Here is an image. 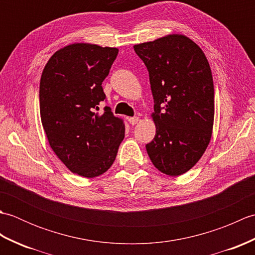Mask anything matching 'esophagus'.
<instances>
[{"instance_id": "34e87169", "label": "esophagus", "mask_w": 255, "mask_h": 255, "mask_svg": "<svg viewBox=\"0 0 255 255\" xmlns=\"http://www.w3.org/2000/svg\"><path fill=\"white\" fill-rule=\"evenodd\" d=\"M128 122H129V124H130V125H136V124H138V122H139V117L134 116V117L128 118Z\"/></svg>"}]
</instances>
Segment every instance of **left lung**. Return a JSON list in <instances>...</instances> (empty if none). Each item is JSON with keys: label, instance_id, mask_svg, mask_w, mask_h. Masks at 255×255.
I'll list each match as a JSON object with an SVG mask.
<instances>
[{"label": "left lung", "instance_id": "8db88e82", "mask_svg": "<svg viewBox=\"0 0 255 255\" xmlns=\"http://www.w3.org/2000/svg\"><path fill=\"white\" fill-rule=\"evenodd\" d=\"M149 71L155 136L145 145L160 172L178 176L202 158L210 142L215 91L205 53L188 37L171 34L133 46Z\"/></svg>", "mask_w": 255, "mask_h": 255}]
</instances>
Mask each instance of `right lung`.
I'll use <instances>...</instances> for the list:
<instances>
[{"instance_id": "add662e5", "label": "right lung", "mask_w": 255, "mask_h": 255, "mask_svg": "<svg viewBox=\"0 0 255 255\" xmlns=\"http://www.w3.org/2000/svg\"><path fill=\"white\" fill-rule=\"evenodd\" d=\"M117 53V48L94 44L68 45L53 53L41 74L40 118L48 142L80 176L105 173L125 137L124 121L110 107L96 112L106 97L102 82Z\"/></svg>"}]
</instances>
